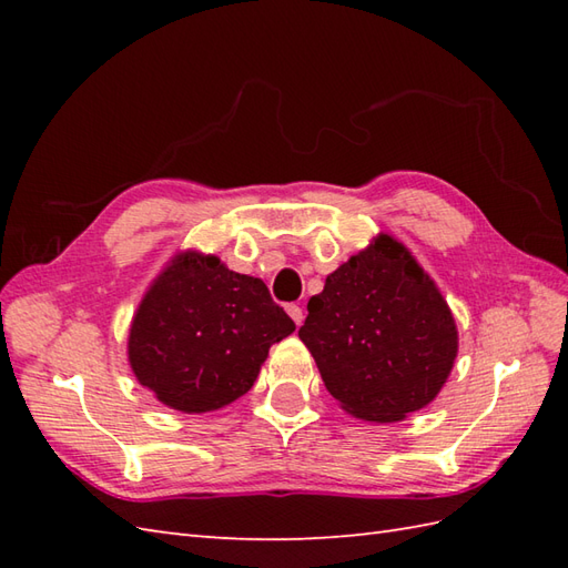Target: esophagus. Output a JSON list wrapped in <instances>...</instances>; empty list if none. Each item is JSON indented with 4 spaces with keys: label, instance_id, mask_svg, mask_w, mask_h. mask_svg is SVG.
Segmentation results:
<instances>
[{
    "label": "esophagus",
    "instance_id": "1",
    "mask_svg": "<svg viewBox=\"0 0 568 568\" xmlns=\"http://www.w3.org/2000/svg\"><path fill=\"white\" fill-rule=\"evenodd\" d=\"M287 315L293 317V322L297 324V327H300V324H303V320H305V312H303V307H300V305H287Z\"/></svg>",
    "mask_w": 568,
    "mask_h": 568
}]
</instances>
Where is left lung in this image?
<instances>
[{
  "mask_svg": "<svg viewBox=\"0 0 568 568\" xmlns=\"http://www.w3.org/2000/svg\"><path fill=\"white\" fill-rule=\"evenodd\" d=\"M300 339L348 415L397 422L446 383L458 332L439 287L400 241L381 234L327 275Z\"/></svg>",
  "mask_w": 568,
  "mask_h": 568,
  "instance_id": "1",
  "label": "left lung"
}]
</instances>
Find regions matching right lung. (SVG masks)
<instances>
[{
	"label": "right lung",
	"mask_w": 568,
	"mask_h": 568,
	"mask_svg": "<svg viewBox=\"0 0 568 568\" xmlns=\"http://www.w3.org/2000/svg\"><path fill=\"white\" fill-rule=\"evenodd\" d=\"M295 332L261 277L183 251L143 295L129 329V364L168 407L195 415L251 390L268 348Z\"/></svg>",
	"instance_id": "add662e5"
}]
</instances>
